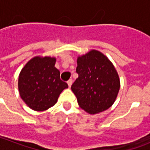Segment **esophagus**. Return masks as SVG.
Returning a JSON list of instances; mask_svg holds the SVG:
<instances>
[{"label": "esophagus", "instance_id": "esophagus-1", "mask_svg": "<svg viewBox=\"0 0 150 150\" xmlns=\"http://www.w3.org/2000/svg\"><path fill=\"white\" fill-rule=\"evenodd\" d=\"M72 83H73V80H72V79H69L68 81H67V84H68L69 88H71V86Z\"/></svg>", "mask_w": 150, "mask_h": 150}]
</instances>
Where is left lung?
I'll return each mask as SVG.
<instances>
[{"instance_id": "obj_1", "label": "left lung", "mask_w": 150, "mask_h": 150, "mask_svg": "<svg viewBox=\"0 0 150 150\" xmlns=\"http://www.w3.org/2000/svg\"><path fill=\"white\" fill-rule=\"evenodd\" d=\"M79 77L71 85L79 107L90 114L107 110L116 100L120 89L118 74L107 57L91 50L77 59Z\"/></svg>"}]
</instances>
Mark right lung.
<instances>
[{"label":"right lung","instance_id":"right-lung-1","mask_svg":"<svg viewBox=\"0 0 150 150\" xmlns=\"http://www.w3.org/2000/svg\"><path fill=\"white\" fill-rule=\"evenodd\" d=\"M56 59L34 57L25 64L18 79L21 99L35 111H45L54 106L67 83L60 79V72L54 67Z\"/></svg>","mask_w":150,"mask_h":150}]
</instances>
